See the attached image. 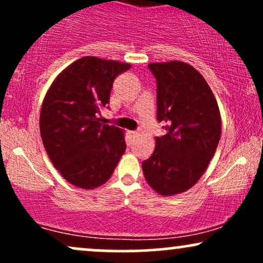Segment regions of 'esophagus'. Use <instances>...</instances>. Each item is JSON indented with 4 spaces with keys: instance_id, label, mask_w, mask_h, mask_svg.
<instances>
[{
    "instance_id": "obj_1",
    "label": "esophagus",
    "mask_w": 263,
    "mask_h": 263,
    "mask_svg": "<svg viewBox=\"0 0 263 263\" xmlns=\"http://www.w3.org/2000/svg\"><path fill=\"white\" fill-rule=\"evenodd\" d=\"M129 136H131V138H136L138 136V132L136 131H129Z\"/></svg>"
}]
</instances>
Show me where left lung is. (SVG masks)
Masks as SVG:
<instances>
[{
  "instance_id": "obj_1",
  "label": "left lung",
  "mask_w": 263,
  "mask_h": 263,
  "mask_svg": "<svg viewBox=\"0 0 263 263\" xmlns=\"http://www.w3.org/2000/svg\"><path fill=\"white\" fill-rule=\"evenodd\" d=\"M148 68L157 79V120L168 134L156 137L142 170L151 188L172 197L203 176L219 144L221 116L206 80L190 64L173 60Z\"/></svg>"
}]
</instances>
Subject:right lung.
Returning a JSON list of instances; mask_svg holds the SVG:
<instances>
[{
	"label": "right lung",
	"mask_w": 263,
	"mask_h": 263,
	"mask_svg": "<svg viewBox=\"0 0 263 263\" xmlns=\"http://www.w3.org/2000/svg\"><path fill=\"white\" fill-rule=\"evenodd\" d=\"M131 64L83 57L54 79L44 96L39 129L47 155L68 183L95 189L112 176L126 151L125 131L102 123L115 78Z\"/></svg>",
	"instance_id": "right-lung-1"
}]
</instances>
